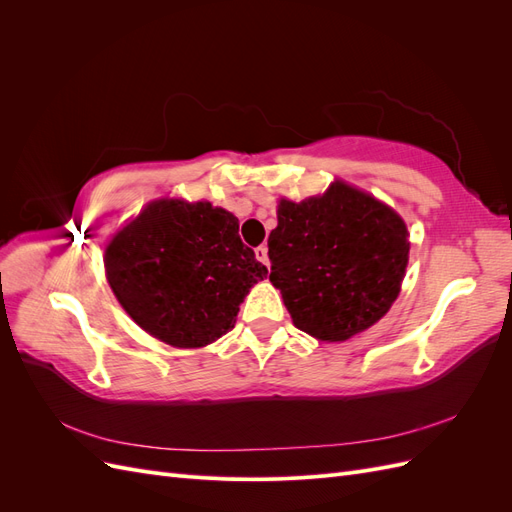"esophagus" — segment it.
<instances>
[{"label": "esophagus", "instance_id": "1", "mask_svg": "<svg viewBox=\"0 0 512 512\" xmlns=\"http://www.w3.org/2000/svg\"><path fill=\"white\" fill-rule=\"evenodd\" d=\"M256 258L262 262V265L269 267V250H267V245L256 247Z\"/></svg>", "mask_w": 512, "mask_h": 512}]
</instances>
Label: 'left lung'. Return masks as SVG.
<instances>
[{
    "label": "left lung",
    "mask_w": 512,
    "mask_h": 512,
    "mask_svg": "<svg viewBox=\"0 0 512 512\" xmlns=\"http://www.w3.org/2000/svg\"><path fill=\"white\" fill-rule=\"evenodd\" d=\"M408 252L404 220L337 181L327 194L277 207L269 280L282 290L294 327L322 342H344L389 312Z\"/></svg>",
    "instance_id": "obj_1"
}]
</instances>
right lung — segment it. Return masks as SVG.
Here are the masks:
<instances>
[{
	"instance_id": "add662e5",
	"label": "right lung",
	"mask_w": 512,
	"mask_h": 512,
	"mask_svg": "<svg viewBox=\"0 0 512 512\" xmlns=\"http://www.w3.org/2000/svg\"><path fill=\"white\" fill-rule=\"evenodd\" d=\"M106 277L136 324L177 348H200L235 327L267 267L239 237L235 215L209 203L158 200L106 247Z\"/></svg>"
}]
</instances>
